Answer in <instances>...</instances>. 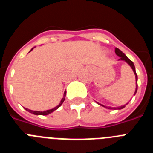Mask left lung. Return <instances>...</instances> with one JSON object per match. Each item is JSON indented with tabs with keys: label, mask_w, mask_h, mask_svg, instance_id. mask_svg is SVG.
<instances>
[{
	"label": "left lung",
	"mask_w": 153,
	"mask_h": 153,
	"mask_svg": "<svg viewBox=\"0 0 153 153\" xmlns=\"http://www.w3.org/2000/svg\"><path fill=\"white\" fill-rule=\"evenodd\" d=\"M115 53H116V54H117V56H120V59H119V60H123V61H125L126 63H128V64L130 66L131 68L132 69L133 72H134L135 76H136V90H135V93H134V95H135V94L136 93V92H137V87H138L137 79H138V77H137V74H136V68H135L134 64H133L132 61H131L129 58L127 57V56H126V55L124 54L123 53L120 51V49H118V48H115ZM97 103H98L99 105H100V106H103V107H105V108H107V109H123V108L125 107V105H124V106H118V107H117V108H115V107L113 108V107H110V106H109V107H108V106H103V105H102V104H100V103H99V102H97Z\"/></svg>",
	"instance_id": "8db88e82"
}]
</instances>
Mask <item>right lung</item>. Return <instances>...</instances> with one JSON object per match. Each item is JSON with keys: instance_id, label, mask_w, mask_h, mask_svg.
Wrapping results in <instances>:
<instances>
[{"instance_id": "obj_1", "label": "right lung", "mask_w": 153, "mask_h": 153, "mask_svg": "<svg viewBox=\"0 0 153 153\" xmlns=\"http://www.w3.org/2000/svg\"><path fill=\"white\" fill-rule=\"evenodd\" d=\"M33 48H32V49H31L30 51H30H32V50H33ZM66 94H67V92L65 91L64 93H63V98L61 99V100H60V103H59V105H58V106H56V107L53 108V109H48V110H45V111H34V110H31V109H27V108H24V109H26L27 111L29 112V113H33V114H34V115H42V116H46V115H48V114H50V113H53V111H55L56 109H57L58 108H59L60 106H61L62 104H63V101L65 100V97H66Z\"/></svg>"}]
</instances>
